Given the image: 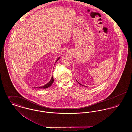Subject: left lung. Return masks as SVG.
<instances>
[{
	"mask_svg": "<svg viewBox=\"0 0 132 132\" xmlns=\"http://www.w3.org/2000/svg\"><path fill=\"white\" fill-rule=\"evenodd\" d=\"M76 81H77V80H76ZM79 84H80V85H81V84H80V83H79Z\"/></svg>",
	"mask_w": 132,
	"mask_h": 132,
	"instance_id": "obj_1",
	"label": "left lung"
}]
</instances>
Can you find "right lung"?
Here are the masks:
<instances>
[{
    "mask_svg": "<svg viewBox=\"0 0 132 132\" xmlns=\"http://www.w3.org/2000/svg\"><path fill=\"white\" fill-rule=\"evenodd\" d=\"M59 59H60V57H59V58L57 59V60H56V62ZM53 82H54V79H53V77H52V76L51 79L50 81L48 82L47 84H46V85H45L44 86L39 87H38V88H48V87H50V86L52 84V83Z\"/></svg>",
    "mask_w": 132,
    "mask_h": 132,
    "instance_id": "1",
    "label": "right lung"
}]
</instances>
